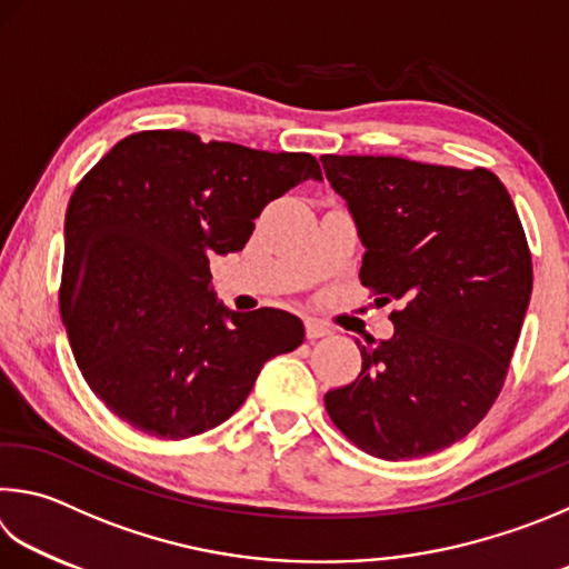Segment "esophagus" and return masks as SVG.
Returning a JSON list of instances; mask_svg holds the SVG:
<instances>
[{
	"mask_svg": "<svg viewBox=\"0 0 569 569\" xmlns=\"http://www.w3.org/2000/svg\"><path fill=\"white\" fill-rule=\"evenodd\" d=\"M326 336H330L328 323H323V320H318V318H306V338L308 340H318Z\"/></svg>",
	"mask_w": 569,
	"mask_h": 569,
	"instance_id": "esophagus-1",
	"label": "esophagus"
}]
</instances>
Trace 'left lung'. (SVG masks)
<instances>
[{"label": "left lung", "mask_w": 569, "mask_h": 569, "mask_svg": "<svg viewBox=\"0 0 569 569\" xmlns=\"http://www.w3.org/2000/svg\"><path fill=\"white\" fill-rule=\"evenodd\" d=\"M366 246L360 283L398 301L390 340L360 346V376L326 392L333 426L380 460L468 436L508 378L532 293V256L492 171L326 153Z\"/></svg>", "instance_id": "8db88e82"}]
</instances>
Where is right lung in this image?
Listing matches in <instances>:
<instances>
[{
	"label": "right lung",
	"instance_id": "obj_1",
	"mask_svg": "<svg viewBox=\"0 0 569 569\" xmlns=\"http://www.w3.org/2000/svg\"><path fill=\"white\" fill-rule=\"evenodd\" d=\"M311 153L139 131L67 206L59 311L87 386L131 428L186 440L243 406L268 358L303 343L278 308L226 311L211 253L241 251L268 203L320 179Z\"/></svg>",
	"mask_w": 569,
	"mask_h": 569
}]
</instances>
